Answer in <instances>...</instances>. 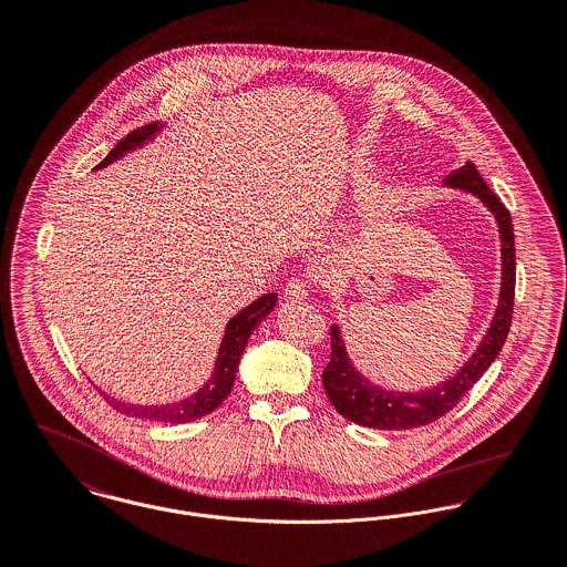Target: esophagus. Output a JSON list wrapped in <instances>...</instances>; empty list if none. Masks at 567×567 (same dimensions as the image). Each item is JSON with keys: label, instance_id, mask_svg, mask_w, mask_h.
Here are the masks:
<instances>
[{"label": "esophagus", "instance_id": "obj_1", "mask_svg": "<svg viewBox=\"0 0 567 567\" xmlns=\"http://www.w3.org/2000/svg\"><path fill=\"white\" fill-rule=\"evenodd\" d=\"M308 284L306 281H301V279H292V281H288L286 284V288H284V297L288 299V301H301V299H306L308 297Z\"/></svg>", "mask_w": 567, "mask_h": 567}]
</instances>
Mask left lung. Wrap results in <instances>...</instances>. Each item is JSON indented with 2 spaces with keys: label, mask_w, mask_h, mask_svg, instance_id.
Listing matches in <instances>:
<instances>
[{
  "label": "left lung",
  "mask_w": 567,
  "mask_h": 567,
  "mask_svg": "<svg viewBox=\"0 0 567 567\" xmlns=\"http://www.w3.org/2000/svg\"><path fill=\"white\" fill-rule=\"evenodd\" d=\"M442 185L473 193L497 221L502 239V288L493 321L477 350L453 377L444 378L442 382L420 391L384 389L363 377L350 359L341 328L332 326V359L323 370V386L334 409L354 424L380 431H404L435 422L449 413L464 398V393H468V389L484 377L506 343L515 301V233L511 213L499 202V197L488 189L473 163L451 172Z\"/></svg>",
  "instance_id": "left-lung-1"
}]
</instances>
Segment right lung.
<instances>
[{
    "mask_svg": "<svg viewBox=\"0 0 567 567\" xmlns=\"http://www.w3.org/2000/svg\"><path fill=\"white\" fill-rule=\"evenodd\" d=\"M163 127H165L163 123H150L145 127L134 130L105 156V161H101L96 165V169H103V167L116 163L118 158H123L125 154L145 147L147 143H152L163 132ZM275 306H277V292H268V295L259 297L257 301H252L250 306H246L244 310H239L224 328V337H221V343H219V350H217V359H215L210 378L195 393H190L178 402L134 404V402L112 398L103 389H99V391L103 393V398L116 411L134 415V417H143V420H152V422H167V424L193 422V420L215 411L224 402V398L230 393L239 361H241V354L246 350V343H248L250 334L275 310Z\"/></svg>",
    "mask_w": 567,
    "mask_h": 567,
    "instance_id": "1",
    "label": "right lung"
}]
</instances>
